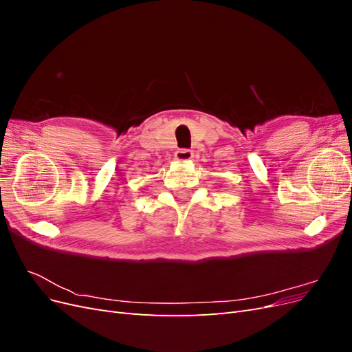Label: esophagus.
Returning a JSON list of instances; mask_svg holds the SVG:
<instances>
[{
  "mask_svg": "<svg viewBox=\"0 0 352 352\" xmlns=\"http://www.w3.org/2000/svg\"><path fill=\"white\" fill-rule=\"evenodd\" d=\"M175 157H176L177 162L185 163V162H190V160H192L194 153L189 151V150H179V151L175 153Z\"/></svg>",
  "mask_w": 352,
  "mask_h": 352,
  "instance_id": "34e87169",
  "label": "esophagus"
}]
</instances>
